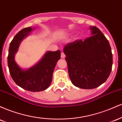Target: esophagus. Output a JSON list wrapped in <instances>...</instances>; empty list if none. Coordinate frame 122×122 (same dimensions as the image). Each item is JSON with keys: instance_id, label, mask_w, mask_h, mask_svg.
I'll list each match as a JSON object with an SVG mask.
<instances>
[{"instance_id": "34e87169", "label": "esophagus", "mask_w": 122, "mask_h": 122, "mask_svg": "<svg viewBox=\"0 0 122 122\" xmlns=\"http://www.w3.org/2000/svg\"><path fill=\"white\" fill-rule=\"evenodd\" d=\"M61 58H65V53H63V52L61 53Z\"/></svg>"}]
</instances>
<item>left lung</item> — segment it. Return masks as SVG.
I'll return each mask as SVG.
<instances>
[{"mask_svg": "<svg viewBox=\"0 0 122 122\" xmlns=\"http://www.w3.org/2000/svg\"><path fill=\"white\" fill-rule=\"evenodd\" d=\"M90 28L92 36L68 43L64 48L71 81L85 89L97 88L106 82L112 66L108 41L96 26Z\"/></svg>", "mask_w": 122, "mask_h": 122, "instance_id": "1", "label": "left lung"}]
</instances>
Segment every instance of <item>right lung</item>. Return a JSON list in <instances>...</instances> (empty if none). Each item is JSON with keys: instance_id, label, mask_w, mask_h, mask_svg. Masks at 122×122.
<instances>
[{"instance_id": "obj_1", "label": "right lung", "mask_w": 122, "mask_h": 122, "mask_svg": "<svg viewBox=\"0 0 122 122\" xmlns=\"http://www.w3.org/2000/svg\"><path fill=\"white\" fill-rule=\"evenodd\" d=\"M32 30V28H25L18 32L11 42L7 57L8 66L12 79L18 86L31 92L45 90L52 81L53 71L58 60L60 59L61 51H47L41 60L27 71L21 69L15 62V54L24 37Z\"/></svg>"}]
</instances>
